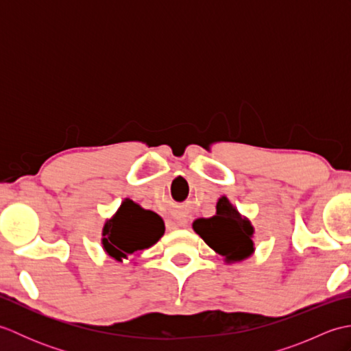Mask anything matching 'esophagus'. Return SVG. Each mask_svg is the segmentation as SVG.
I'll list each match as a JSON object with an SVG mask.
<instances>
[{
	"mask_svg": "<svg viewBox=\"0 0 351 351\" xmlns=\"http://www.w3.org/2000/svg\"><path fill=\"white\" fill-rule=\"evenodd\" d=\"M175 226L176 228H185V226H187V220L182 219V217H176L175 219Z\"/></svg>",
	"mask_w": 351,
	"mask_h": 351,
	"instance_id": "obj_1",
	"label": "esophagus"
}]
</instances>
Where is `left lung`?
Segmentation results:
<instances>
[{
    "mask_svg": "<svg viewBox=\"0 0 351 351\" xmlns=\"http://www.w3.org/2000/svg\"><path fill=\"white\" fill-rule=\"evenodd\" d=\"M193 229L226 264L241 263L255 253V228L226 196L219 197L213 217L196 219Z\"/></svg>",
    "mask_w": 351,
    "mask_h": 351,
    "instance_id": "8db88e82",
    "label": "left lung"
}]
</instances>
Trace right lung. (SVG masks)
<instances>
[{
    "label": "right lung",
    "instance_id": "right-lung-1",
    "mask_svg": "<svg viewBox=\"0 0 351 351\" xmlns=\"http://www.w3.org/2000/svg\"><path fill=\"white\" fill-rule=\"evenodd\" d=\"M158 214L145 210L131 199H123L117 211L104 221L102 249L110 258L123 263L132 253L149 249L164 234Z\"/></svg>",
    "mask_w": 351,
    "mask_h": 351
}]
</instances>
